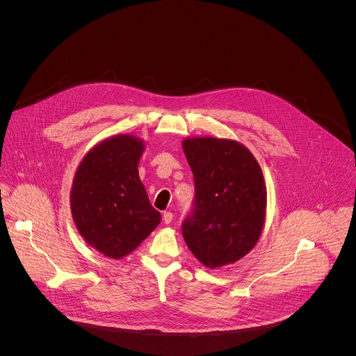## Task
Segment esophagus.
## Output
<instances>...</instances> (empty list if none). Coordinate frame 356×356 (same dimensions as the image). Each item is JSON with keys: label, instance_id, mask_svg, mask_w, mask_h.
Instances as JSON below:
<instances>
[{"label": "esophagus", "instance_id": "esophagus-1", "mask_svg": "<svg viewBox=\"0 0 356 356\" xmlns=\"http://www.w3.org/2000/svg\"><path fill=\"white\" fill-rule=\"evenodd\" d=\"M172 216H174L172 212H168V211L164 212V213H163V220H164V223H171V222H172Z\"/></svg>", "mask_w": 356, "mask_h": 356}]
</instances>
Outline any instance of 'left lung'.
<instances>
[{
	"label": "left lung",
	"mask_w": 356,
	"mask_h": 356,
	"mask_svg": "<svg viewBox=\"0 0 356 356\" xmlns=\"http://www.w3.org/2000/svg\"><path fill=\"white\" fill-rule=\"evenodd\" d=\"M195 177V209L182 226L191 252L209 268L233 264L257 244L266 222L267 189L252 152L227 138L182 141Z\"/></svg>",
	"instance_id": "obj_1"
}]
</instances>
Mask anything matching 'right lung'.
<instances>
[{
  "label": "right lung",
  "mask_w": 356,
  "mask_h": 356,
  "mask_svg": "<svg viewBox=\"0 0 356 356\" xmlns=\"http://www.w3.org/2000/svg\"><path fill=\"white\" fill-rule=\"evenodd\" d=\"M145 141L118 134L96 144L81 160L70 205L82 238L100 254L119 260L131 254L161 220L138 175Z\"/></svg>",
  "instance_id": "obj_1"
}]
</instances>
